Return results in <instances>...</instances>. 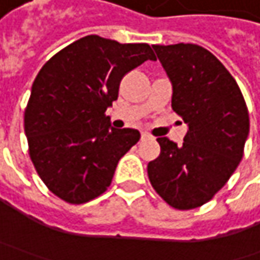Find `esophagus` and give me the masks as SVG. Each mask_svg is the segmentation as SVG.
<instances>
[{
    "label": "esophagus",
    "mask_w": 260,
    "mask_h": 260,
    "mask_svg": "<svg viewBox=\"0 0 260 260\" xmlns=\"http://www.w3.org/2000/svg\"><path fill=\"white\" fill-rule=\"evenodd\" d=\"M146 139H150V135H149V133H146V132H143V133H142V140H146Z\"/></svg>",
    "instance_id": "1"
}]
</instances>
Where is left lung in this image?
I'll list each match as a JSON object with an SVG mask.
<instances>
[{
	"label": "left lung",
	"mask_w": 260,
	"mask_h": 260,
	"mask_svg": "<svg viewBox=\"0 0 260 260\" xmlns=\"http://www.w3.org/2000/svg\"><path fill=\"white\" fill-rule=\"evenodd\" d=\"M172 82V110L188 124L182 146L159 137L149 162L155 191L176 210L208 203L243 157L249 113L242 91L211 52L192 43L153 45Z\"/></svg>",
	"instance_id": "left-lung-1"
}]
</instances>
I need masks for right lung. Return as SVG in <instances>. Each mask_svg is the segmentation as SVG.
<instances>
[{"mask_svg": "<svg viewBox=\"0 0 260 260\" xmlns=\"http://www.w3.org/2000/svg\"><path fill=\"white\" fill-rule=\"evenodd\" d=\"M146 60H156L146 43L91 35L57 52L37 74L24 132L36 171L56 197L84 204L110 186L118 160L140 133L111 127L105 111L123 76Z\"/></svg>", "mask_w": 260, "mask_h": 260, "instance_id": "right-lung-1", "label": "right lung"}]
</instances>
